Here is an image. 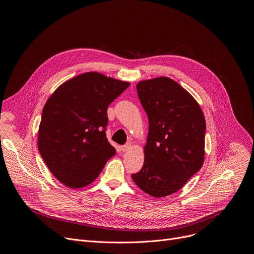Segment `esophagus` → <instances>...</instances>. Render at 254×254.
Here are the masks:
<instances>
[{
	"mask_svg": "<svg viewBox=\"0 0 254 254\" xmlns=\"http://www.w3.org/2000/svg\"><path fill=\"white\" fill-rule=\"evenodd\" d=\"M130 148H131V144H130V143H127V144H125V146L121 147V150H122L123 152H127V151H128Z\"/></svg>",
	"mask_w": 254,
	"mask_h": 254,
	"instance_id": "esophagus-1",
	"label": "esophagus"
}]
</instances>
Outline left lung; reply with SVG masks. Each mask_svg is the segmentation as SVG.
<instances>
[{
  "label": "left lung",
  "instance_id": "left-lung-1",
  "mask_svg": "<svg viewBox=\"0 0 254 254\" xmlns=\"http://www.w3.org/2000/svg\"><path fill=\"white\" fill-rule=\"evenodd\" d=\"M136 91L148 116L149 134L142 168L131 178L153 197L169 196L203 165L205 118L194 97L171 78L140 81Z\"/></svg>",
  "mask_w": 254,
  "mask_h": 254
}]
</instances>
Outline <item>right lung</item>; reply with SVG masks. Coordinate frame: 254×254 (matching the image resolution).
Segmentation results:
<instances>
[{"label": "right lung", "instance_id": "right-lung-1", "mask_svg": "<svg viewBox=\"0 0 254 254\" xmlns=\"http://www.w3.org/2000/svg\"><path fill=\"white\" fill-rule=\"evenodd\" d=\"M128 82L86 72L61 84L44 105L38 149L50 172L69 188H82L116 155L107 140V107Z\"/></svg>", "mask_w": 254, "mask_h": 254}]
</instances>
